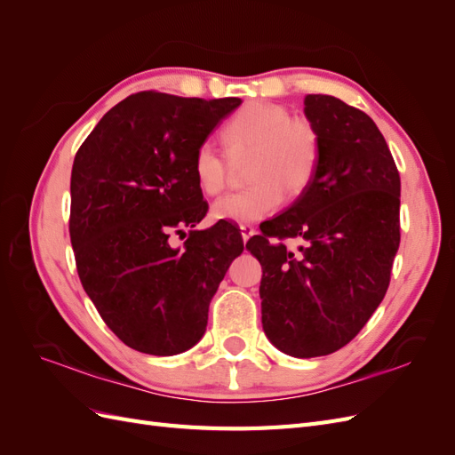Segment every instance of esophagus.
<instances>
[{
    "mask_svg": "<svg viewBox=\"0 0 455 455\" xmlns=\"http://www.w3.org/2000/svg\"><path fill=\"white\" fill-rule=\"evenodd\" d=\"M239 228H241V235H243V241H249V239L254 235V233H256L254 226H251V224H241Z\"/></svg>",
    "mask_w": 455,
    "mask_h": 455,
    "instance_id": "1",
    "label": "esophagus"
}]
</instances>
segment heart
<instances>
[{
  "mask_svg": "<svg viewBox=\"0 0 455 455\" xmlns=\"http://www.w3.org/2000/svg\"><path fill=\"white\" fill-rule=\"evenodd\" d=\"M228 154L246 161L249 188L233 191L212 204V218L226 222H258L279 209L283 196L294 199L311 184L321 159V134L307 117L292 116L283 104L252 100L224 129ZM196 182L206 196H216L229 180L222 149L203 142L194 156Z\"/></svg>",
  "mask_w": 455,
  "mask_h": 455,
  "instance_id": "heart-1",
  "label": "heart"
}]
</instances>
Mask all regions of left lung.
Listing matches in <instances>:
<instances>
[{
    "label": "left lung",
    "instance_id": "1",
    "mask_svg": "<svg viewBox=\"0 0 455 455\" xmlns=\"http://www.w3.org/2000/svg\"><path fill=\"white\" fill-rule=\"evenodd\" d=\"M321 134L311 184L246 243L261 264V326L275 347L309 359L341 349L387 292L401 244V176L363 109L307 94ZM288 238H301L298 251Z\"/></svg>",
    "mask_w": 455,
    "mask_h": 455
}]
</instances>
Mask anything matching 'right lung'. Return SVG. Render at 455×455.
I'll use <instances>...</instances> for the list:
<instances>
[{
  "instance_id": "obj_1",
  "label": "right lung",
  "mask_w": 455,
  "mask_h": 455,
  "mask_svg": "<svg viewBox=\"0 0 455 455\" xmlns=\"http://www.w3.org/2000/svg\"><path fill=\"white\" fill-rule=\"evenodd\" d=\"M241 99L127 96L79 146L70 182V241L79 281L112 332L148 355H178L203 338L209 306L243 249L220 220L189 229L184 251L172 233L209 211L194 156Z\"/></svg>"
}]
</instances>
